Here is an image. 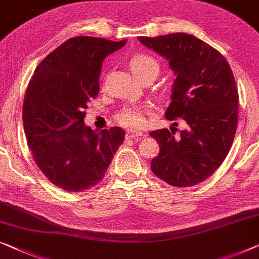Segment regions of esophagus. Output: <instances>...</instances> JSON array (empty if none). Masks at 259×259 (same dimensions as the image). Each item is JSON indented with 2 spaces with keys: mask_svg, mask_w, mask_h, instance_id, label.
<instances>
[{
  "mask_svg": "<svg viewBox=\"0 0 259 259\" xmlns=\"http://www.w3.org/2000/svg\"><path fill=\"white\" fill-rule=\"evenodd\" d=\"M142 136L141 132H132V131H127L125 134L126 140H130V139H134V138H140Z\"/></svg>",
  "mask_w": 259,
  "mask_h": 259,
  "instance_id": "34e87169",
  "label": "esophagus"
}]
</instances>
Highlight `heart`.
I'll return each mask as SVG.
<instances>
[{"label": "heart", "mask_w": 259, "mask_h": 259, "mask_svg": "<svg viewBox=\"0 0 259 259\" xmlns=\"http://www.w3.org/2000/svg\"><path fill=\"white\" fill-rule=\"evenodd\" d=\"M130 66L139 79L145 77L155 78L160 72L159 62L154 57L146 54L133 56L130 61ZM145 112L146 110L142 106H137V105L126 106L117 115V120L131 130H139L145 125Z\"/></svg>", "instance_id": "1"}]
</instances>
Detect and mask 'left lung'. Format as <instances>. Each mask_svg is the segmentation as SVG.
<instances>
[{"mask_svg":"<svg viewBox=\"0 0 259 259\" xmlns=\"http://www.w3.org/2000/svg\"><path fill=\"white\" fill-rule=\"evenodd\" d=\"M138 39L166 58L174 71L166 117L186 122L176 137L167 128L149 133L160 145L152 171L170 186L197 185L222 164L234 141L238 118L234 74L216 49L193 35L176 32Z\"/></svg>","mask_w":259,"mask_h":259,"instance_id":"8db88e82","label":"left lung"}]
</instances>
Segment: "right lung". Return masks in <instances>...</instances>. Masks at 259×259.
<instances>
[{"mask_svg": "<svg viewBox=\"0 0 259 259\" xmlns=\"http://www.w3.org/2000/svg\"><path fill=\"white\" fill-rule=\"evenodd\" d=\"M126 39L79 36L67 39L36 67L25 91L23 126L33 160L51 183L80 193L102 181L125 140L120 127L91 130L85 108L99 93L106 56Z\"/></svg>", "mask_w": 259, "mask_h": 259, "instance_id": "right-lung-1", "label": "right lung"}]
</instances>
